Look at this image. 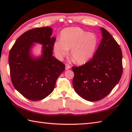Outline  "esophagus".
I'll list each match as a JSON object with an SVG mask.
<instances>
[{
  "mask_svg": "<svg viewBox=\"0 0 132 132\" xmlns=\"http://www.w3.org/2000/svg\"><path fill=\"white\" fill-rule=\"evenodd\" d=\"M70 68H71V66L69 64H68V63L65 64V69L66 70H68L69 69H70Z\"/></svg>",
  "mask_w": 132,
  "mask_h": 132,
  "instance_id": "obj_1",
  "label": "esophagus"
}]
</instances>
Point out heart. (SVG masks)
I'll list each match as a JSON object with an SVG mask.
<instances>
[{
	"label": "heart",
	"instance_id": "obj_1",
	"mask_svg": "<svg viewBox=\"0 0 132 132\" xmlns=\"http://www.w3.org/2000/svg\"><path fill=\"white\" fill-rule=\"evenodd\" d=\"M97 38L93 33H87L80 28L71 27L61 32V40L54 43L53 49L59 60L68 55L71 49V55L75 62L83 64L90 59L96 50Z\"/></svg>",
	"mask_w": 132,
	"mask_h": 132
}]
</instances>
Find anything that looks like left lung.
Returning a JSON list of instances; mask_svg holds the SVG:
<instances>
[{
	"instance_id": "obj_1",
	"label": "left lung",
	"mask_w": 132,
	"mask_h": 132,
	"mask_svg": "<svg viewBox=\"0 0 132 132\" xmlns=\"http://www.w3.org/2000/svg\"><path fill=\"white\" fill-rule=\"evenodd\" d=\"M103 38L92 60L72 67L75 92L83 99L95 102L103 99L119 83L122 74L121 49L107 30L101 28Z\"/></svg>"
}]
</instances>
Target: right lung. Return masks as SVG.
<instances>
[{
    "instance_id": "1",
    "label": "right lung",
    "mask_w": 132,
    "mask_h": 132,
    "mask_svg": "<svg viewBox=\"0 0 132 132\" xmlns=\"http://www.w3.org/2000/svg\"><path fill=\"white\" fill-rule=\"evenodd\" d=\"M49 27L36 28L24 33L10 50L9 62L13 86L23 96L32 101L42 100L54 90L56 81L65 65L53 56L55 41ZM43 44L40 57L35 58L30 50L33 44Z\"/></svg>"
}]
</instances>
